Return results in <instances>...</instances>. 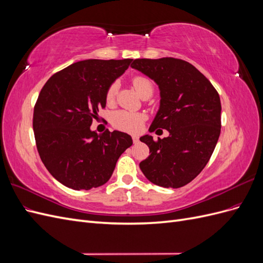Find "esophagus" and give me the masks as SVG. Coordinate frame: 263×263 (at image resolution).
Instances as JSON below:
<instances>
[{
	"label": "esophagus",
	"mask_w": 263,
	"mask_h": 263,
	"mask_svg": "<svg viewBox=\"0 0 263 263\" xmlns=\"http://www.w3.org/2000/svg\"><path fill=\"white\" fill-rule=\"evenodd\" d=\"M133 141H134V144H137V142L139 141V138L137 136H133Z\"/></svg>",
	"instance_id": "obj_1"
}]
</instances>
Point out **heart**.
<instances>
[{
	"mask_svg": "<svg viewBox=\"0 0 263 263\" xmlns=\"http://www.w3.org/2000/svg\"><path fill=\"white\" fill-rule=\"evenodd\" d=\"M132 83L135 87V90L140 95H144L148 92H154V83L148 77L145 76H135L132 80ZM117 92V83L113 82L110 84L105 93V100L107 104L113 103L116 97ZM144 121V117L137 113H130L127 110H117L112 115V124L118 129L125 132H135L141 126V123Z\"/></svg>",
	"mask_w": 263,
	"mask_h": 263,
	"instance_id": "b5f03b06",
	"label": "heart"
}]
</instances>
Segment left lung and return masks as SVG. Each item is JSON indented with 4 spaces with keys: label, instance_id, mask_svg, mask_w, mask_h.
Masks as SVG:
<instances>
[{
    "label": "left lung",
    "instance_id": "8db88e82",
    "mask_svg": "<svg viewBox=\"0 0 263 263\" xmlns=\"http://www.w3.org/2000/svg\"><path fill=\"white\" fill-rule=\"evenodd\" d=\"M132 68L159 85L160 108L150 126L166 129V138L146 135L140 141L149 157L140 170L154 184L178 189L195 179L208 164L220 134V100L210 80L182 59H136Z\"/></svg>",
    "mask_w": 263,
    "mask_h": 263
}]
</instances>
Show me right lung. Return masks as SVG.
Returning a JSON list of instances; mask_svg holds the SVG:
<instances>
[{"instance_id":"right-lung-1","label":"right lung","mask_w":263,"mask_h":263,"mask_svg":"<svg viewBox=\"0 0 263 263\" xmlns=\"http://www.w3.org/2000/svg\"><path fill=\"white\" fill-rule=\"evenodd\" d=\"M133 59L79 61L49 78L34 107L33 128L43 163L73 190H91L109 180L116 162L133 145L129 135L90 129L105 108V93Z\"/></svg>"}]
</instances>
